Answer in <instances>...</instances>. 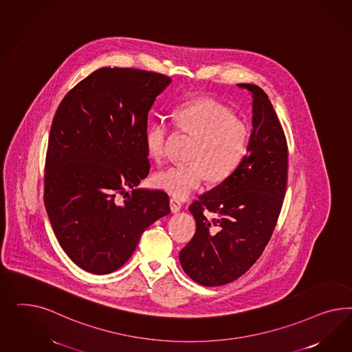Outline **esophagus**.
Returning <instances> with one entry per match:
<instances>
[{"mask_svg": "<svg viewBox=\"0 0 352 352\" xmlns=\"http://www.w3.org/2000/svg\"><path fill=\"white\" fill-rule=\"evenodd\" d=\"M182 204L177 199H170L171 213H178L181 210Z\"/></svg>", "mask_w": 352, "mask_h": 352, "instance_id": "esophagus-1", "label": "esophagus"}]
</instances>
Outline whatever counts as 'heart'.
Here are the masks:
<instances>
[{"label": "heart", "instance_id": "heart-1", "mask_svg": "<svg viewBox=\"0 0 352 352\" xmlns=\"http://www.w3.org/2000/svg\"><path fill=\"white\" fill-rule=\"evenodd\" d=\"M177 125L196 143L190 153L191 162L175 164L155 175V184L177 199H186L201 188L208 177L224 181L245 157L249 133L243 121L212 99H195L177 111ZM169 124L156 120L146 131V148L151 159L162 161L166 155Z\"/></svg>", "mask_w": 352, "mask_h": 352}]
</instances>
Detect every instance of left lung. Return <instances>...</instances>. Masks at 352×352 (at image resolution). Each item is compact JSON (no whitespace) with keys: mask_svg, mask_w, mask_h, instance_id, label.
<instances>
[{"mask_svg":"<svg viewBox=\"0 0 352 352\" xmlns=\"http://www.w3.org/2000/svg\"><path fill=\"white\" fill-rule=\"evenodd\" d=\"M237 87L253 99L246 156L190 206L197 228L179 253L184 272L204 287L228 284L256 263L275 230L287 188L288 146L275 109L261 87Z\"/></svg>","mask_w":352,"mask_h":352,"instance_id":"left-lung-1","label":"left lung"}]
</instances>
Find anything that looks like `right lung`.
<instances>
[{
  "label": "right lung",
  "instance_id": "1",
  "mask_svg": "<svg viewBox=\"0 0 352 352\" xmlns=\"http://www.w3.org/2000/svg\"><path fill=\"white\" fill-rule=\"evenodd\" d=\"M170 82L155 72L103 67L56 109L45 206L64 252L87 272L104 275L125 265L142 234L170 213L165 192L138 187L151 166L144 142L149 109ZM118 194L129 199L120 202Z\"/></svg>",
  "mask_w": 352,
  "mask_h": 352
}]
</instances>
